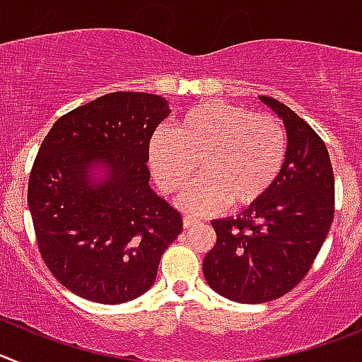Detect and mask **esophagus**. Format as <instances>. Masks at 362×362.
<instances>
[{
  "mask_svg": "<svg viewBox=\"0 0 362 362\" xmlns=\"http://www.w3.org/2000/svg\"><path fill=\"white\" fill-rule=\"evenodd\" d=\"M200 219L192 218V216H184V228H191V227H197Z\"/></svg>",
  "mask_w": 362,
  "mask_h": 362,
  "instance_id": "esophagus-1",
  "label": "esophagus"
}]
</instances>
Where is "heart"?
<instances>
[{"instance_id": "b5f03b06", "label": "heart", "mask_w": 362, "mask_h": 362, "mask_svg": "<svg viewBox=\"0 0 362 362\" xmlns=\"http://www.w3.org/2000/svg\"><path fill=\"white\" fill-rule=\"evenodd\" d=\"M286 158L288 134L275 116L225 101H204L150 143L151 171L164 192L184 189L200 165L205 177L180 198L182 207L198 214L223 204L235 211L259 204Z\"/></svg>"}]
</instances>
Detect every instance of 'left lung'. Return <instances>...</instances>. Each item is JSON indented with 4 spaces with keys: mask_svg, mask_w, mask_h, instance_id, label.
Wrapping results in <instances>:
<instances>
[{
    "mask_svg": "<svg viewBox=\"0 0 362 362\" xmlns=\"http://www.w3.org/2000/svg\"><path fill=\"white\" fill-rule=\"evenodd\" d=\"M288 134L282 175L259 204L238 218L214 219L216 245L204 275L218 295L264 303L307 275L334 219V173L325 143L288 105L259 96Z\"/></svg>",
    "mask_w": 362,
    "mask_h": 362,
    "instance_id": "8db88e82",
    "label": "left lung"
}]
</instances>
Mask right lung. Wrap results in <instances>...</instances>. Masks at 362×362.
<instances>
[{"mask_svg": "<svg viewBox=\"0 0 362 362\" xmlns=\"http://www.w3.org/2000/svg\"><path fill=\"white\" fill-rule=\"evenodd\" d=\"M165 98L110 93L59 117L39 148L28 207L40 255L74 295L123 303L153 286L182 216L150 185Z\"/></svg>", "mask_w": 362, "mask_h": 362, "instance_id": "add662e5", "label": "right lung"}]
</instances>
